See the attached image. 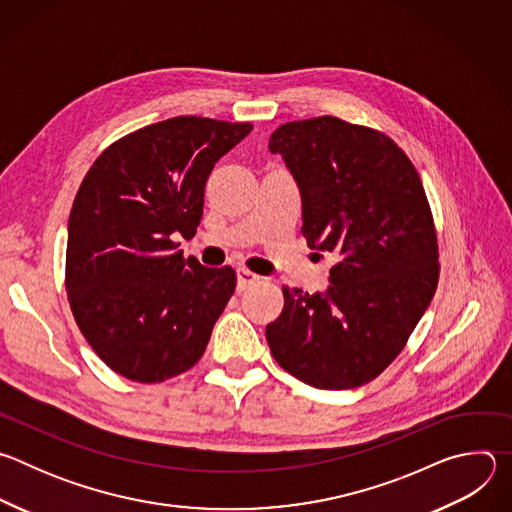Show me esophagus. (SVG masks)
<instances>
[{
  "instance_id": "1",
  "label": "esophagus",
  "mask_w": 512,
  "mask_h": 512,
  "mask_svg": "<svg viewBox=\"0 0 512 512\" xmlns=\"http://www.w3.org/2000/svg\"><path fill=\"white\" fill-rule=\"evenodd\" d=\"M237 279H239V289H247L249 285L257 283L261 277H259L257 273L249 271V269H239V271H237Z\"/></svg>"
}]
</instances>
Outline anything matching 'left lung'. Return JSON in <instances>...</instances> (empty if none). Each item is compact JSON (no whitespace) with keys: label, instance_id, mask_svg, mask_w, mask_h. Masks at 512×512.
<instances>
[{"label":"left lung","instance_id":"8db88e82","mask_svg":"<svg viewBox=\"0 0 512 512\" xmlns=\"http://www.w3.org/2000/svg\"><path fill=\"white\" fill-rule=\"evenodd\" d=\"M269 150L300 186L308 247L338 255L326 296L283 287L269 350L310 387L367 385L405 348L440 279L421 178L389 135L330 115L279 125Z\"/></svg>","mask_w":512,"mask_h":512}]
</instances>
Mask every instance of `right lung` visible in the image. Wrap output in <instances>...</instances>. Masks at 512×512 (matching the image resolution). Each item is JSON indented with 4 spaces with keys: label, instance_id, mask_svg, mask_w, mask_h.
Returning <instances> with one entry per match:
<instances>
[{
    "label": "right lung",
    "instance_id": "add662e5",
    "mask_svg": "<svg viewBox=\"0 0 512 512\" xmlns=\"http://www.w3.org/2000/svg\"><path fill=\"white\" fill-rule=\"evenodd\" d=\"M253 129L180 115L113 141L68 218L64 285L75 322L117 375L154 385L186 373L237 287L233 267L184 259L218 158Z\"/></svg>",
    "mask_w": 512,
    "mask_h": 512
}]
</instances>
